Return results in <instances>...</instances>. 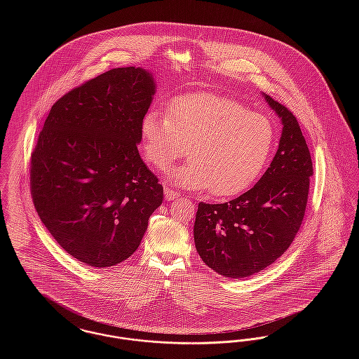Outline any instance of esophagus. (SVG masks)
Returning a JSON list of instances; mask_svg holds the SVG:
<instances>
[{
    "instance_id": "1",
    "label": "esophagus",
    "mask_w": 359,
    "mask_h": 359,
    "mask_svg": "<svg viewBox=\"0 0 359 359\" xmlns=\"http://www.w3.org/2000/svg\"><path fill=\"white\" fill-rule=\"evenodd\" d=\"M164 196L167 201H173V199H177L180 196V194L172 188H165L164 191Z\"/></svg>"
}]
</instances>
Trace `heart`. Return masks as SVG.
I'll list each match as a JSON object with an SVG mask.
<instances>
[{
	"label": "heart",
	"mask_w": 359,
	"mask_h": 359,
	"mask_svg": "<svg viewBox=\"0 0 359 359\" xmlns=\"http://www.w3.org/2000/svg\"><path fill=\"white\" fill-rule=\"evenodd\" d=\"M147 161L164 171L172 161L191 158L172 172L179 186L231 196L250 187L265 168L276 140L273 122L265 114L214 93L177 97L168 113L148 110L140 125Z\"/></svg>",
	"instance_id": "heart-1"
}]
</instances>
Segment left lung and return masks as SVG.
Returning a JSON list of instances; mask_svg holds the SVG:
<instances>
[{
	"label": "left lung",
	"instance_id": "left-lung-1",
	"mask_svg": "<svg viewBox=\"0 0 359 359\" xmlns=\"http://www.w3.org/2000/svg\"><path fill=\"white\" fill-rule=\"evenodd\" d=\"M266 102L283 121L271 167L256 186L218 205L201 202L194 224L195 246L212 271L243 278L283 256L300 230L307 208L312 160L299 122L269 95Z\"/></svg>",
	"mask_w": 359,
	"mask_h": 359
}]
</instances>
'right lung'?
<instances>
[{"instance_id":"obj_1","label":"right lung","mask_w":359,"mask_h":359,"mask_svg":"<svg viewBox=\"0 0 359 359\" xmlns=\"http://www.w3.org/2000/svg\"><path fill=\"white\" fill-rule=\"evenodd\" d=\"M154 82L121 67L69 90L52 104L31 154L34 208L69 256L95 268L136 252L164 189L137 144Z\"/></svg>"}]
</instances>
